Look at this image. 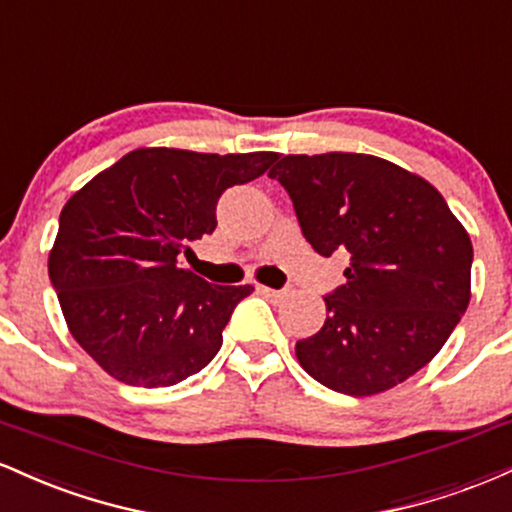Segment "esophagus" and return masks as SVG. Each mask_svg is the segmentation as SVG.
<instances>
[{
    "label": "esophagus",
    "instance_id": "obj_1",
    "mask_svg": "<svg viewBox=\"0 0 512 512\" xmlns=\"http://www.w3.org/2000/svg\"><path fill=\"white\" fill-rule=\"evenodd\" d=\"M257 291L262 293V296H267V298H272V301H281V298L286 296L284 291H276V289H269V286H257Z\"/></svg>",
    "mask_w": 512,
    "mask_h": 512
}]
</instances>
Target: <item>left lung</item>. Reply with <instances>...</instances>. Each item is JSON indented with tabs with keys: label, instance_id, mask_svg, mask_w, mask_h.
<instances>
[{
	"label": "left lung",
	"instance_id": "1",
	"mask_svg": "<svg viewBox=\"0 0 512 512\" xmlns=\"http://www.w3.org/2000/svg\"><path fill=\"white\" fill-rule=\"evenodd\" d=\"M322 257L349 252L346 284L325 296L322 330L296 342L308 375L370 397L443 349L472 298V240L443 195L368 154H289L269 170Z\"/></svg>",
	"mask_w": 512,
	"mask_h": 512
}]
</instances>
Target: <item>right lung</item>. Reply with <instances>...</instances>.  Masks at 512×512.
I'll list each match as a JSON object with an SVG mask.
<instances>
[{
	"label": "right lung",
	"mask_w": 512,
	"mask_h": 512,
	"mask_svg": "<svg viewBox=\"0 0 512 512\" xmlns=\"http://www.w3.org/2000/svg\"><path fill=\"white\" fill-rule=\"evenodd\" d=\"M274 151L134 149L69 197L48 272L69 332L105 373L170 387L221 349L252 286H216L178 257L216 228L223 190L264 175Z\"/></svg>",
	"instance_id": "add662e5"
}]
</instances>
